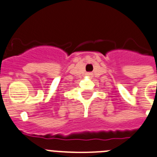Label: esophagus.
<instances>
[{"label": "esophagus", "instance_id": "1", "mask_svg": "<svg viewBox=\"0 0 157 157\" xmlns=\"http://www.w3.org/2000/svg\"><path fill=\"white\" fill-rule=\"evenodd\" d=\"M86 76H93V73H92V72H87V73H86Z\"/></svg>", "mask_w": 157, "mask_h": 157}]
</instances>
